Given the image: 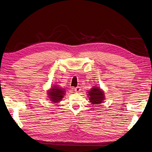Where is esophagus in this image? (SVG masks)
Listing matches in <instances>:
<instances>
[{
  "label": "esophagus",
  "instance_id": "obj_1",
  "mask_svg": "<svg viewBox=\"0 0 152 152\" xmlns=\"http://www.w3.org/2000/svg\"><path fill=\"white\" fill-rule=\"evenodd\" d=\"M81 87H80V86H78V87H76V88H75V91H76V92H79V91H81Z\"/></svg>",
  "mask_w": 152,
  "mask_h": 152
}]
</instances>
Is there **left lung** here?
I'll use <instances>...</instances> for the list:
<instances>
[{"instance_id":"left-lung-1","label":"left lung","mask_w":152,"mask_h":152,"mask_svg":"<svg viewBox=\"0 0 152 152\" xmlns=\"http://www.w3.org/2000/svg\"><path fill=\"white\" fill-rule=\"evenodd\" d=\"M90 98V101L92 104H100L104 99V93L99 88L94 87L92 88L90 91H88V94Z\"/></svg>"}]
</instances>
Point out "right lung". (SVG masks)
Here are the masks:
<instances>
[{
  "mask_svg": "<svg viewBox=\"0 0 152 152\" xmlns=\"http://www.w3.org/2000/svg\"><path fill=\"white\" fill-rule=\"evenodd\" d=\"M52 87L53 88H52L51 90L48 91V94L52 102L57 103L58 102H60L62 98H64V95H65V91L64 89H61L57 86H53Z\"/></svg>",
  "mask_w": 152,
  "mask_h": 152,
  "instance_id": "obj_1",
  "label": "right lung"
}]
</instances>
